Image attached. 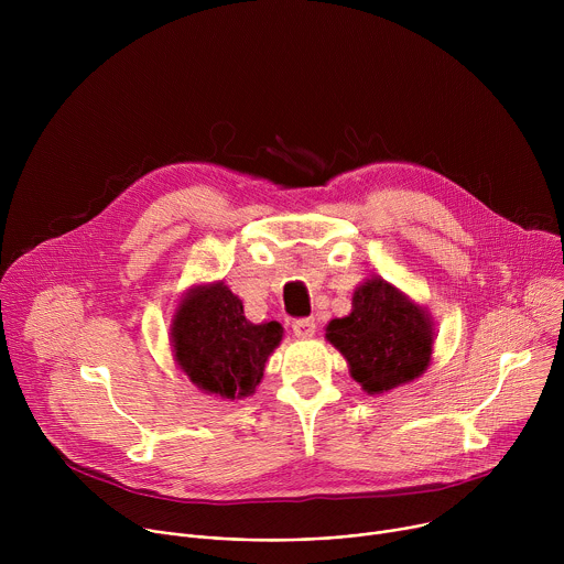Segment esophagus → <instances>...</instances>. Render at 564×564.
Here are the masks:
<instances>
[{
	"mask_svg": "<svg viewBox=\"0 0 564 564\" xmlns=\"http://www.w3.org/2000/svg\"><path fill=\"white\" fill-rule=\"evenodd\" d=\"M292 333H294V337H299V339H310V337H314V333H316L314 318H296L294 324H292Z\"/></svg>",
	"mask_w": 564,
	"mask_h": 564,
	"instance_id": "obj_1",
	"label": "esophagus"
}]
</instances>
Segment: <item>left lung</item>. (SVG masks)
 I'll return each instance as SVG.
<instances>
[{
    "label": "left lung",
    "mask_w": 564,
    "mask_h": 564,
    "mask_svg": "<svg viewBox=\"0 0 564 564\" xmlns=\"http://www.w3.org/2000/svg\"><path fill=\"white\" fill-rule=\"evenodd\" d=\"M433 337L426 307L379 276L364 281L352 294V312L326 328V339L368 394L417 379L431 364Z\"/></svg>",
    "instance_id": "1"
}]
</instances>
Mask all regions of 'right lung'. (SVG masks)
Returning a JSON list of instances; mask_svg holds the SVG:
<instances>
[{"label":"right lung","instance_id":"right-lung-1","mask_svg":"<svg viewBox=\"0 0 564 564\" xmlns=\"http://www.w3.org/2000/svg\"><path fill=\"white\" fill-rule=\"evenodd\" d=\"M170 335L174 359L192 383L223 399H240L261 383L283 328L276 321L252 324L246 318L243 301L218 281L185 294Z\"/></svg>","mask_w":564,"mask_h":564}]
</instances>
